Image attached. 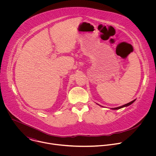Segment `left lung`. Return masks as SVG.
<instances>
[{
	"label": "left lung",
	"instance_id": "left-lung-1",
	"mask_svg": "<svg viewBox=\"0 0 156 156\" xmlns=\"http://www.w3.org/2000/svg\"><path fill=\"white\" fill-rule=\"evenodd\" d=\"M135 100H136V99L133 100V101H132L131 102H128V104H125V105H122V106H120V107H115V108H112V109H113V110H118V109H120V108H123V107H125L129 106V105H131V104H133V102H134L135 101Z\"/></svg>",
	"mask_w": 156,
	"mask_h": 156
}]
</instances>
